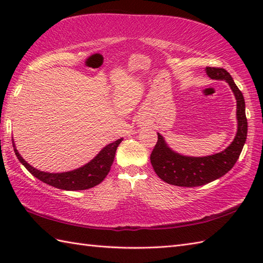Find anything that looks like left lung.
I'll return each instance as SVG.
<instances>
[{"label": "left lung", "instance_id": "obj_1", "mask_svg": "<svg viewBox=\"0 0 263 263\" xmlns=\"http://www.w3.org/2000/svg\"><path fill=\"white\" fill-rule=\"evenodd\" d=\"M206 74L211 79L226 80L235 95L237 103V133L234 141L224 152L206 157H187L171 150L164 138L158 133V140L150 155L152 165L161 180L176 186H200L225 175L235 165L248 136V120L245 115V102L241 90L233 78L222 68L206 66Z\"/></svg>", "mask_w": 263, "mask_h": 263}]
</instances>
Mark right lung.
Listing matches in <instances>:
<instances>
[{
  "instance_id": "obj_1",
  "label": "right lung",
  "mask_w": 263,
  "mask_h": 263,
  "mask_svg": "<svg viewBox=\"0 0 263 263\" xmlns=\"http://www.w3.org/2000/svg\"><path fill=\"white\" fill-rule=\"evenodd\" d=\"M122 139H119L113 143H109L100 152L96 157L85 166L80 168L65 172V173H45L33 168L29 164L26 163V160L19 155L18 150L15 149V156L20 160V163L29 171L38 180L42 182L66 191H79V190H87L98 185L99 183L104 181V178L107 176L110 171V166L113 164L116 149L121 143Z\"/></svg>"
}]
</instances>
